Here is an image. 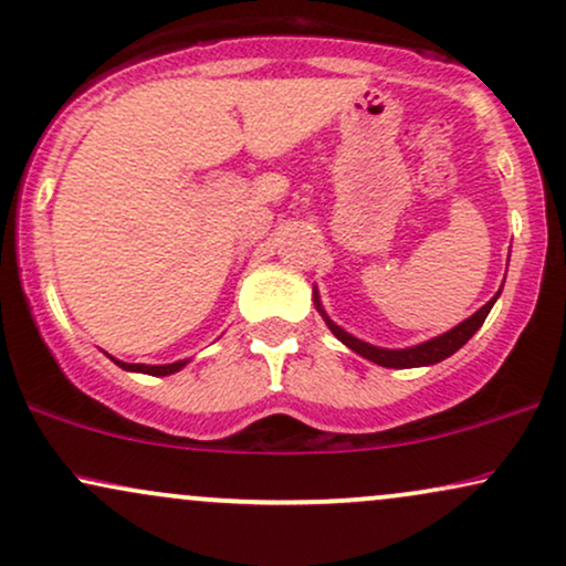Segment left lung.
<instances>
[{
    "instance_id": "obj_1",
    "label": "left lung",
    "mask_w": 566,
    "mask_h": 566,
    "mask_svg": "<svg viewBox=\"0 0 566 566\" xmlns=\"http://www.w3.org/2000/svg\"><path fill=\"white\" fill-rule=\"evenodd\" d=\"M497 295H500V292H497ZM497 295L492 297V301L486 303V305H482V308H479L476 314L471 316V319L460 322L458 327H452L450 333L433 337V340H428V343H420V346L399 348V350L369 346V343L359 340V337L348 335L346 329H340L335 322L327 319V314H324V311H322L319 295H316V292H314V303H316V308H319V314L324 316V322H327V327L333 329V335H335L340 343H346V346H348L350 350H356V354L365 356V359L375 361V365H380V367L407 369V367H428V365H437V361L447 359V356H452L458 348H463L465 343H469L471 337H473V333H476V329L484 324L486 314H490V308H492V305H495V301H497Z\"/></svg>"
}]
</instances>
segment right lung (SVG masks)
Masks as SVG:
<instances>
[{
	"instance_id": "right-lung-1",
	"label": "right lung",
	"mask_w": 566,
	"mask_h": 566,
	"mask_svg": "<svg viewBox=\"0 0 566 566\" xmlns=\"http://www.w3.org/2000/svg\"><path fill=\"white\" fill-rule=\"evenodd\" d=\"M116 361V359H114ZM122 369H129V373H146V375H172L178 373L180 367H186V359L184 361H172V365H125V361H116Z\"/></svg>"
}]
</instances>
